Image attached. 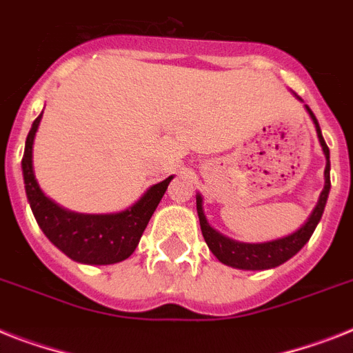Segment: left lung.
Instances as JSON below:
<instances>
[{"instance_id":"left-lung-1","label":"left lung","mask_w":353,"mask_h":353,"mask_svg":"<svg viewBox=\"0 0 353 353\" xmlns=\"http://www.w3.org/2000/svg\"><path fill=\"white\" fill-rule=\"evenodd\" d=\"M307 112L310 113L314 124H316L317 139L321 142L323 153L327 157V168H325V189L321 191V196H319V202H317L316 209L312 211L308 222L298 229L292 234L285 236V238H279L274 241H267V243H240V241L229 240L225 236H222L220 232H216L205 220V214H203L202 209V196L198 194L196 196V211L198 218H200V229H202L203 240L208 243V247L211 249V252L216 256L218 260L225 265H231L236 269H245V270H263V269H272V267H278V265L285 263L287 260H290L294 254H298L299 250L303 249V245L310 240L312 232L316 231L317 223L321 220L323 211H325V205H327V198L330 193V151H328V145L325 142L321 135V128H319V122H317L316 115L312 113V110L307 106Z\"/></svg>"}]
</instances>
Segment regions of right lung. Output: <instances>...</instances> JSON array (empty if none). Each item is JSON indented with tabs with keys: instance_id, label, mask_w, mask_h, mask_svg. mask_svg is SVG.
Masks as SVG:
<instances>
[{
	"instance_id": "obj_1",
	"label": "right lung",
	"mask_w": 353,
	"mask_h": 353,
	"mask_svg": "<svg viewBox=\"0 0 353 353\" xmlns=\"http://www.w3.org/2000/svg\"><path fill=\"white\" fill-rule=\"evenodd\" d=\"M41 117L43 113L28 131L21 160L26 198L41 231L68 258L81 263L110 265L130 258L173 176L148 189L133 208L117 214H77L65 211L43 194L34 176L32 145Z\"/></svg>"
}]
</instances>
